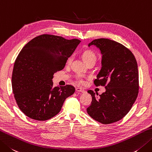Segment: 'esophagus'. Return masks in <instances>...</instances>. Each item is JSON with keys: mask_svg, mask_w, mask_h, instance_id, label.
Wrapping results in <instances>:
<instances>
[{"mask_svg": "<svg viewBox=\"0 0 152 152\" xmlns=\"http://www.w3.org/2000/svg\"><path fill=\"white\" fill-rule=\"evenodd\" d=\"M76 91L77 92H81V93H84V92L86 91L84 90V89L81 88H79V87L76 88Z\"/></svg>", "mask_w": 152, "mask_h": 152, "instance_id": "esophagus-1", "label": "esophagus"}]
</instances>
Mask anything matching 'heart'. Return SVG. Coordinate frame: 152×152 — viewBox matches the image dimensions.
<instances>
[{
	"label": "heart",
	"mask_w": 152,
	"mask_h": 152,
	"mask_svg": "<svg viewBox=\"0 0 152 152\" xmlns=\"http://www.w3.org/2000/svg\"><path fill=\"white\" fill-rule=\"evenodd\" d=\"M82 58H83V59H84V61H85L86 64H88L89 62H96V61L97 60V56L96 55V53L90 50H85V51L83 52ZM72 58H73L72 55L68 56V58H67V61H66L67 63L68 64L70 63L71 61H72ZM77 81H78L79 84H83V83H84V80H83L82 76H77Z\"/></svg>",
	"instance_id": "b5f03b06"
}]
</instances>
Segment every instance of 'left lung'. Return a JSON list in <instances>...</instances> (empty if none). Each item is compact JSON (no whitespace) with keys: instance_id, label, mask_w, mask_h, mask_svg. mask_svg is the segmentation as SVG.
I'll return each mask as SVG.
<instances>
[{"instance_id":"8db88e82","label":"left lung","mask_w":152,"mask_h":152,"mask_svg":"<svg viewBox=\"0 0 152 152\" xmlns=\"http://www.w3.org/2000/svg\"><path fill=\"white\" fill-rule=\"evenodd\" d=\"M91 45L98 47L102 54V66L94 83L96 86H105L106 91L98 98L93 91H88L92 101L87 113L101 123L111 124L122 119L131 109L137 98V62L127 47L115 41L97 39L88 45L89 47Z\"/></svg>"}]
</instances>
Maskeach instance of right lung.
<instances>
[{
	"instance_id": "right-lung-1",
	"label": "right lung",
	"mask_w": 152,
	"mask_h": 152,
	"mask_svg": "<svg viewBox=\"0 0 152 152\" xmlns=\"http://www.w3.org/2000/svg\"><path fill=\"white\" fill-rule=\"evenodd\" d=\"M81 41L57 35L35 37L21 50L15 61L12 86L17 105L27 117L46 121L57 115L64 100L72 95L71 85L53 87V74L63 69Z\"/></svg>"
}]
</instances>
